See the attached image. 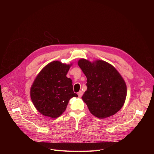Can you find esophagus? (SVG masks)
<instances>
[{"mask_svg": "<svg viewBox=\"0 0 154 154\" xmlns=\"http://www.w3.org/2000/svg\"><path fill=\"white\" fill-rule=\"evenodd\" d=\"M77 94H78L79 97H82V94H83V92H82V91H80Z\"/></svg>", "mask_w": 154, "mask_h": 154, "instance_id": "obj_1", "label": "esophagus"}]
</instances>
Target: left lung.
Listing matches in <instances>:
<instances>
[{
  "label": "left lung",
  "instance_id": "1",
  "mask_svg": "<svg viewBox=\"0 0 154 154\" xmlns=\"http://www.w3.org/2000/svg\"><path fill=\"white\" fill-rule=\"evenodd\" d=\"M78 65L87 79V90L82 98L91 113L103 119L119 111L125 100L127 86L118 71L99 60L91 63L82 58Z\"/></svg>",
  "mask_w": 154,
  "mask_h": 154
}]
</instances>
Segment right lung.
Here are the masks:
<instances>
[{
  "mask_svg": "<svg viewBox=\"0 0 154 154\" xmlns=\"http://www.w3.org/2000/svg\"><path fill=\"white\" fill-rule=\"evenodd\" d=\"M71 64L52 61L38 74L30 89V97L37 110L44 116L59 117L66 109L69 100L78 97L72 82L66 74Z\"/></svg>",
  "mask_w": 154,
  "mask_h": 154,
  "instance_id": "add662e5",
  "label": "right lung"
}]
</instances>
